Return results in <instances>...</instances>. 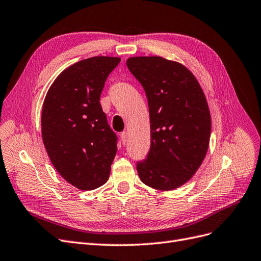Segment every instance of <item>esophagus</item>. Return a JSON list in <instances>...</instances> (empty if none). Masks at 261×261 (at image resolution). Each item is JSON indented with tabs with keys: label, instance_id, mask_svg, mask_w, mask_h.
<instances>
[{
	"label": "esophagus",
	"instance_id": "obj_1",
	"mask_svg": "<svg viewBox=\"0 0 261 261\" xmlns=\"http://www.w3.org/2000/svg\"><path fill=\"white\" fill-rule=\"evenodd\" d=\"M120 139H121L122 143L125 144V142H127V139H128V133L125 132V131L121 132V133H120Z\"/></svg>",
	"mask_w": 261,
	"mask_h": 261
}]
</instances>
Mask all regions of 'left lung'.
I'll list each match as a JSON object with an SVG mask.
<instances>
[{"mask_svg":"<svg viewBox=\"0 0 261 261\" xmlns=\"http://www.w3.org/2000/svg\"><path fill=\"white\" fill-rule=\"evenodd\" d=\"M127 66L145 90L150 149L137 170L144 184L173 190L200 168L208 148L211 114L195 75L162 57H131Z\"/></svg>","mask_w":261,"mask_h":261,"instance_id":"obj_1","label":"left lung"}]
</instances>
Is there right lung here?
I'll use <instances>...</instances> for the list:
<instances>
[{"instance_id":"add662e5","label":"right lung","mask_w":261,"mask_h":261,"mask_svg":"<svg viewBox=\"0 0 261 261\" xmlns=\"http://www.w3.org/2000/svg\"><path fill=\"white\" fill-rule=\"evenodd\" d=\"M118 57H92L58 75L42 110L44 146L58 173L81 190L109 179L117 137L102 111L100 96Z\"/></svg>"}]
</instances>
